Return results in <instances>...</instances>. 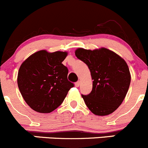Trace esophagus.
Wrapping results in <instances>:
<instances>
[{
  "mask_svg": "<svg viewBox=\"0 0 148 148\" xmlns=\"http://www.w3.org/2000/svg\"><path fill=\"white\" fill-rule=\"evenodd\" d=\"M79 85H80V82H79V81L75 83V86H77V87H78V86H79Z\"/></svg>",
  "mask_w": 148,
  "mask_h": 148,
  "instance_id": "1",
  "label": "esophagus"
}]
</instances>
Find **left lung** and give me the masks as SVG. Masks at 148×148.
I'll return each instance as SVG.
<instances>
[{"instance_id":"1","label":"left lung","mask_w":148,"mask_h":148,"mask_svg":"<svg viewBox=\"0 0 148 148\" xmlns=\"http://www.w3.org/2000/svg\"><path fill=\"white\" fill-rule=\"evenodd\" d=\"M75 55L88 66L93 79L92 92L82 95L86 105L96 115L112 113L123 102L130 84L125 61L105 48L93 51L80 48Z\"/></svg>"}]
</instances>
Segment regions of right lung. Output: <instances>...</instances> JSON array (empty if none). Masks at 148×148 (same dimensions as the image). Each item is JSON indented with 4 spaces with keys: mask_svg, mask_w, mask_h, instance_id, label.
Masks as SVG:
<instances>
[{
    "mask_svg": "<svg viewBox=\"0 0 148 148\" xmlns=\"http://www.w3.org/2000/svg\"><path fill=\"white\" fill-rule=\"evenodd\" d=\"M66 56V52L41 50L21 65L18 86L25 102L36 112H51L62 104L74 86L67 79L69 70L62 64Z\"/></svg>",
    "mask_w": 148,
    "mask_h": 148,
    "instance_id": "add662e5",
    "label": "right lung"
}]
</instances>
